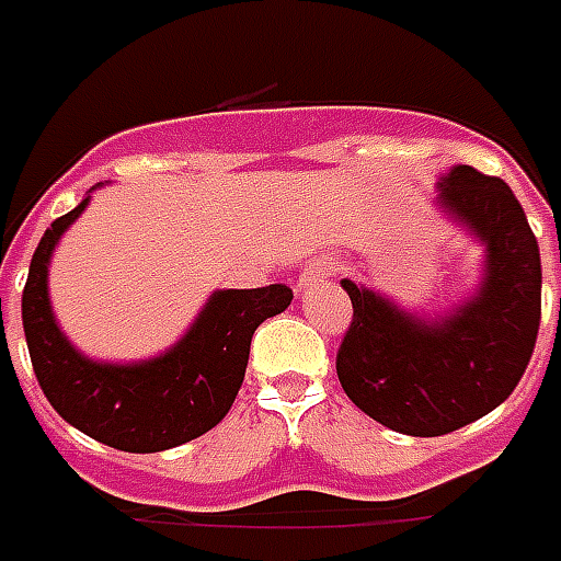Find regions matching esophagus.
I'll return each instance as SVG.
<instances>
[{
	"label": "esophagus",
	"instance_id": "1",
	"mask_svg": "<svg viewBox=\"0 0 561 561\" xmlns=\"http://www.w3.org/2000/svg\"><path fill=\"white\" fill-rule=\"evenodd\" d=\"M336 272V260L334 256H316L313 263H307V268L301 272V277H298V293H307V289H313L316 284H322V280H328V277L334 275Z\"/></svg>",
	"mask_w": 561,
	"mask_h": 561
}]
</instances>
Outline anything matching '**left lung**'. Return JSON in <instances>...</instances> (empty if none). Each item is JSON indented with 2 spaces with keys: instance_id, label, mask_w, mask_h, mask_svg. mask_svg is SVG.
Listing matches in <instances>:
<instances>
[{
  "instance_id": "left-lung-1",
  "label": "left lung",
  "mask_w": 561,
  "mask_h": 561,
  "mask_svg": "<svg viewBox=\"0 0 561 561\" xmlns=\"http://www.w3.org/2000/svg\"><path fill=\"white\" fill-rule=\"evenodd\" d=\"M440 216L482 248L479 280L440 313L408 310L343 277L355 319L336 355L345 396L399 435H449L512 396L541 322V254L524 206L500 176L453 165Z\"/></svg>"
}]
</instances>
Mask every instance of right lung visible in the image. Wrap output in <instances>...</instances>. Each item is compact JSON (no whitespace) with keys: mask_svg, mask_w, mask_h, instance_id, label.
Wrapping results in <instances>:
<instances>
[{"mask_svg":"<svg viewBox=\"0 0 561 561\" xmlns=\"http://www.w3.org/2000/svg\"><path fill=\"white\" fill-rule=\"evenodd\" d=\"M91 192L53 221L32 256L23 289L28 355L49 405L82 435L124 453H162L225 420L245 381L251 336L265 319L284 313L293 289H216L165 352L141 360H96L70 343L49 301L53 254L88 209Z\"/></svg>","mask_w":561,"mask_h":561,"instance_id":"right-lung-1","label":"right lung"}]
</instances>
